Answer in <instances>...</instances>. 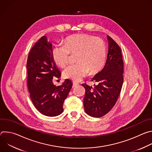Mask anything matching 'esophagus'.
Returning a JSON list of instances; mask_svg holds the SVG:
<instances>
[{
  "instance_id": "esophagus-1",
  "label": "esophagus",
  "mask_w": 152,
  "mask_h": 152,
  "mask_svg": "<svg viewBox=\"0 0 152 152\" xmlns=\"http://www.w3.org/2000/svg\"><path fill=\"white\" fill-rule=\"evenodd\" d=\"M79 85V83L76 82H75V81H73V88L74 87H76V86H77Z\"/></svg>"
}]
</instances>
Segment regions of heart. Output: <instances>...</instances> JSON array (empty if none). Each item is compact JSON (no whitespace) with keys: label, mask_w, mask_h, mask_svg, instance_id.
<instances>
[{"label":"heart","mask_w":152,"mask_h":152,"mask_svg":"<svg viewBox=\"0 0 152 152\" xmlns=\"http://www.w3.org/2000/svg\"><path fill=\"white\" fill-rule=\"evenodd\" d=\"M70 54H77V62L65 68L63 76L77 81L89 72L96 74L103 69L106 59V47L100 38L88 34H79L67 38L64 44L56 45L52 50L53 59L61 67L66 66Z\"/></svg>","instance_id":"obj_1"}]
</instances>
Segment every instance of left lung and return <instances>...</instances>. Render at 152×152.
Masks as SVG:
<instances>
[{
  "mask_svg": "<svg viewBox=\"0 0 152 152\" xmlns=\"http://www.w3.org/2000/svg\"><path fill=\"white\" fill-rule=\"evenodd\" d=\"M109 49L106 64L91 81L98 85L92 86L86 83L83 105L85 113L93 117H101L109 113L116 103L123 83V61L121 50L117 43L107 36Z\"/></svg>",
  "mask_w": 152,
  "mask_h": 152,
  "instance_id": "left-lung-1",
  "label": "left lung"
}]
</instances>
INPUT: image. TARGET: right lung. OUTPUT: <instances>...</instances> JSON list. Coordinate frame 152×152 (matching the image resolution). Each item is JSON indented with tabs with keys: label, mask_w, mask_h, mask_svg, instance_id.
Listing matches in <instances>:
<instances>
[{
	"label": "right lung",
	"mask_w": 152,
	"mask_h": 152,
	"mask_svg": "<svg viewBox=\"0 0 152 152\" xmlns=\"http://www.w3.org/2000/svg\"><path fill=\"white\" fill-rule=\"evenodd\" d=\"M27 85L31 100L43 115L55 117L63 112V103L72 87L70 80L55 86L53 78H59L61 72L52 56V44L43 36L32 48L27 60Z\"/></svg>",
	"instance_id": "obj_1"
}]
</instances>
